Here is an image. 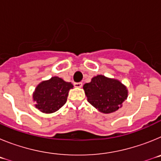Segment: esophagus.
I'll return each mask as SVG.
<instances>
[{
  "label": "esophagus",
  "instance_id": "esophagus-1",
  "mask_svg": "<svg viewBox=\"0 0 161 161\" xmlns=\"http://www.w3.org/2000/svg\"><path fill=\"white\" fill-rule=\"evenodd\" d=\"M74 86L76 88H81L82 87V83L81 82H75V83L73 84Z\"/></svg>",
  "mask_w": 161,
  "mask_h": 161
}]
</instances>
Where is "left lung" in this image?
<instances>
[{
    "mask_svg": "<svg viewBox=\"0 0 161 161\" xmlns=\"http://www.w3.org/2000/svg\"><path fill=\"white\" fill-rule=\"evenodd\" d=\"M88 102L104 114L113 113L127 97V89L119 80L98 75L84 85Z\"/></svg>",
    "mask_w": 161,
    "mask_h": 161,
    "instance_id": "8db88e82",
    "label": "left lung"
}]
</instances>
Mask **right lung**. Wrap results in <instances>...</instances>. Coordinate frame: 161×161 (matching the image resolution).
<instances>
[{"label":"right lung","mask_w":161,"mask_h":161,"mask_svg":"<svg viewBox=\"0 0 161 161\" xmlns=\"http://www.w3.org/2000/svg\"><path fill=\"white\" fill-rule=\"evenodd\" d=\"M72 88L71 82L64 81L58 76L41 82L33 95L35 106L43 113L57 111L66 103L68 92Z\"/></svg>","instance_id":"add662e5"}]
</instances>
